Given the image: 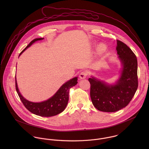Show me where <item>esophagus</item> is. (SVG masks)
Segmentation results:
<instances>
[{
  "instance_id": "obj_1",
  "label": "esophagus",
  "mask_w": 149,
  "mask_h": 149,
  "mask_svg": "<svg viewBox=\"0 0 149 149\" xmlns=\"http://www.w3.org/2000/svg\"><path fill=\"white\" fill-rule=\"evenodd\" d=\"M88 74V73L87 71L84 70V71H83V72H81L80 73V74L79 75V77H80V78L81 79H85V78L87 77Z\"/></svg>"
}]
</instances>
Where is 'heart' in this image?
<instances>
[{
  "label": "heart",
  "instance_id": "heart-1",
  "mask_svg": "<svg viewBox=\"0 0 149 149\" xmlns=\"http://www.w3.org/2000/svg\"><path fill=\"white\" fill-rule=\"evenodd\" d=\"M105 50V48L103 46H100V47H99V50L100 52H104Z\"/></svg>",
  "mask_w": 149,
  "mask_h": 149
}]
</instances>
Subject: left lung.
<instances>
[{
	"mask_svg": "<svg viewBox=\"0 0 149 149\" xmlns=\"http://www.w3.org/2000/svg\"><path fill=\"white\" fill-rule=\"evenodd\" d=\"M118 57L123 65L121 76L115 85L89 78L90 96L95 107L108 112L118 111L127 106L134 96L138 86V63L135 54L125 43L117 40Z\"/></svg>",
	"mask_w": 149,
	"mask_h": 149,
	"instance_id": "1",
	"label": "left lung"
}]
</instances>
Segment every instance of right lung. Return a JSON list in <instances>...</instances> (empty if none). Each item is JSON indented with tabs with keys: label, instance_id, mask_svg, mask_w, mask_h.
<instances>
[{
	"label": "right lung",
	"instance_id": "right-lung-1",
	"mask_svg": "<svg viewBox=\"0 0 149 149\" xmlns=\"http://www.w3.org/2000/svg\"><path fill=\"white\" fill-rule=\"evenodd\" d=\"M43 38H36L31 41L30 43L22 50L19 56L29 46L37 41L42 40ZM77 77H74L65 83L61 86L55 95L47 100L41 103H33L26 100L20 93L15 77V88L17 93L24 106L31 113L44 117H50L57 115L62 112L68 104L69 100V93L70 89L76 85L77 83Z\"/></svg>",
	"mask_w": 149,
	"mask_h": 149
}]
</instances>
